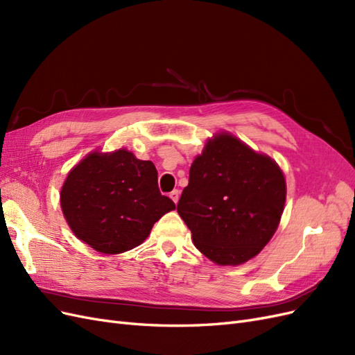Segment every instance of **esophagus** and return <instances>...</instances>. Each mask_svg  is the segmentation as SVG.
Returning a JSON list of instances; mask_svg holds the SVG:
<instances>
[{
    "mask_svg": "<svg viewBox=\"0 0 355 355\" xmlns=\"http://www.w3.org/2000/svg\"><path fill=\"white\" fill-rule=\"evenodd\" d=\"M179 196H180V192H179L178 189H175V191H171V192H170V198L173 200V202H175V204L179 201Z\"/></svg>",
    "mask_w": 355,
    "mask_h": 355,
    "instance_id": "1",
    "label": "esophagus"
}]
</instances>
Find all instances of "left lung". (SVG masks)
<instances>
[{
  "mask_svg": "<svg viewBox=\"0 0 355 355\" xmlns=\"http://www.w3.org/2000/svg\"><path fill=\"white\" fill-rule=\"evenodd\" d=\"M284 202L286 179L275 161L219 133L192 163L178 213L204 256L218 265H240L271 240Z\"/></svg>",
  "mask_w": 355,
  "mask_h": 355,
  "instance_id": "1",
  "label": "left lung"
}]
</instances>
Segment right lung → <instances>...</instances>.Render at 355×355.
<instances>
[{
  "instance_id": "add662e5",
  "label": "right lung",
  "mask_w": 355,
  "mask_h": 355,
  "mask_svg": "<svg viewBox=\"0 0 355 355\" xmlns=\"http://www.w3.org/2000/svg\"><path fill=\"white\" fill-rule=\"evenodd\" d=\"M60 206L72 232L105 254L135 249L176 207L161 196L153 161L137 159L127 149L85 157L68 173Z\"/></svg>"
}]
</instances>
